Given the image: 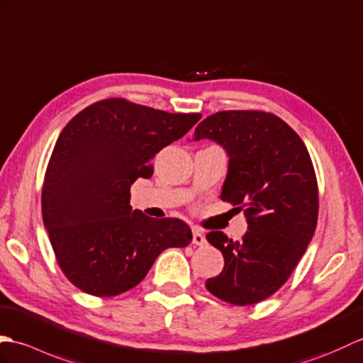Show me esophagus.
<instances>
[{"mask_svg":"<svg viewBox=\"0 0 363 363\" xmlns=\"http://www.w3.org/2000/svg\"><path fill=\"white\" fill-rule=\"evenodd\" d=\"M192 244H194V245H199V247H202V245H205V244H206V239H205V236H203L202 233H200L199 230H194V231H192Z\"/></svg>","mask_w":363,"mask_h":363,"instance_id":"obj_1","label":"esophagus"}]
</instances>
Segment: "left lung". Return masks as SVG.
<instances>
[{"label": "left lung", "instance_id": "obj_1", "mask_svg": "<svg viewBox=\"0 0 363 363\" xmlns=\"http://www.w3.org/2000/svg\"><path fill=\"white\" fill-rule=\"evenodd\" d=\"M203 138L227 150L220 199L245 208L248 223L240 240L222 231L206 235L225 259L206 289L230 304H256L292 275L315 231L318 186L312 160L294 128L265 111H217L197 125L194 141Z\"/></svg>", "mask_w": 363, "mask_h": 363}]
</instances>
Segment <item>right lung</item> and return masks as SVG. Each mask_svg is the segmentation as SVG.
I'll use <instances>...</instances> for the list:
<instances>
[{
    "mask_svg": "<svg viewBox=\"0 0 363 363\" xmlns=\"http://www.w3.org/2000/svg\"><path fill=\"white\" fill-rule=\"evenodd\" d=\"M200 118L110 98L88 106L63 128L46 167L42 214L55 259L80 291L127 292L163 250L191 244L183 220L133 211L130 186L150 179L152 158Z\"/></svg>",
    "mask_w": 363,
    "mask_h": 363,
    "instance_id": "1",
    "label": "right lung"
}]
</instances>
